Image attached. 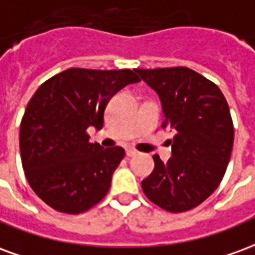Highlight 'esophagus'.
Returning <instances> with one entry per match:
<instances>
[{
    "label": "esophagus",
    "instance_id": "34e87169",
    "mask_svg": "<svg viewBox=\"0 0 255 255\" xmlns=\"http://www.w3.org/2000/svg\"><path fill=\"white\" fill-rule=\"evenodd\" d=\"M126 154H127V157H133V155L138 154V151H136L135 149H127Z\"/></svg>",
    "mask_w": 255,
    "mask_h": 255
}]
</instances>
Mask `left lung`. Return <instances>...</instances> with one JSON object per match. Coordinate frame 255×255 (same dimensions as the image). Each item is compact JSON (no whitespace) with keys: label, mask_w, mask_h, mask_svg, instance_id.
I'll list each match as a JSON object with an SVG mask.
<instances>
[{"label":"left lung","mask_w":255,"mask_h":255,"mask_svg":"<svg viewBox=\"0 0 255 255\" xmlns=\"http://www.w3.org/2000/svg\"><path fill=\"white\" fill-rule=\"evenodd\" d=\"M160 97L164 128L175 131L172 157L154 154V171L142 182L150 201L172 213L202 203L219 187L234 146V124L221 90L186 67L136 69Z\"/></svg>","instance_id":"obj_1"}]
</instances>
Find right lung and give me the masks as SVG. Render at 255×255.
Here are the masks:
<instances>
[{
  "instance_id": "1",
  "label": "right lung",
  "mask_w": 255,
  "mask_h": 255,
  "mask_svg": "<svg viewBox=\"0 0 255 255\" xmlns=\"http://www.w3.org/2000/svg\"><path fill=\"white\" fill-rule=\"evenodd\" d=\"M138 82L136 69L69 68L32 95L20 124V155L31 188L50 208L83 213L109 191L126 153L90 143L87 128L104 127L112 97Z\"/></svg>"
}]
</instances>
